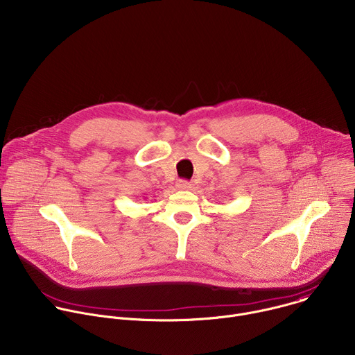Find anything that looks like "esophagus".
<instances>
[{"mask_svg": "<svg viewBox=\"0 0 355 355\" xmlns=\"http://www.w3.org/2000/svg\"><path fill=\"white\" fill-rule=\"evenodd\" d=\"M177 187H178L180 189H182V191H188V189L192 188V184H191L189 181H187V180H180L178 184H177Z\"/></svg>", "mask_w": 355, "mask_h": 355, "instance_id": "1", "label": "esophagus"}]
</instances>
